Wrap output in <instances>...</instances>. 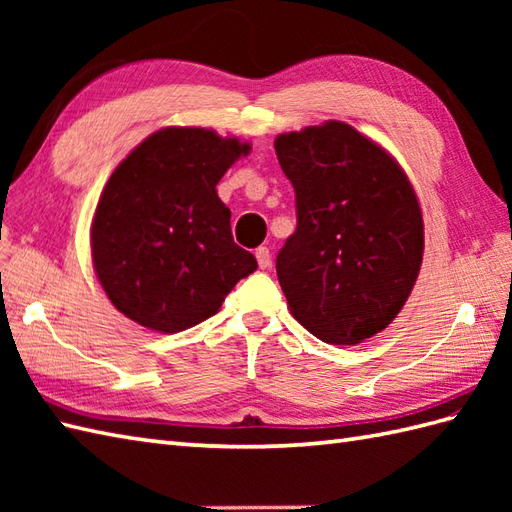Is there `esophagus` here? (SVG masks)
I'll return each instance as SVG.
<instances>
[{
	"mask_svg": "<svg viewBox=\"0 0 512 512\" xmlns=\"http://www.w3.org/2000/svg\"><path fill=\"white\" fill-rule=\"evenodd\" d=\"M255 257H257V264H259V268H262V270H266L270 266V250L266 246H259L255 250Z\"/></svg>",
	"mask_w": 512,
	"mask_h": 512,
	"instance_id": "1",
	"label": "esophagus"
}]
</instances>
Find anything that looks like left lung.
Masks as SVG:
<instances>
[{
	"label": "left lung",
	"instance_id": "obj_1",
	"mask_svg": "<svg viewBox=\"0 0 512 512\" xmlns=\"http://www.w3.org/2000/svg\"><path fill=\"white\" fill-rule=\"evenodd\" d=\"M297 228L277 277L303 328L334 345L385 330L416 284L424 231L405 171L354 127L328 121L275 140Z\"/></svg>",
	"mask_w": 512,
	"mask_h": 512
}]
</instances>
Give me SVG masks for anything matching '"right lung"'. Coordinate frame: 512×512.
I'll return each instance as SVG.
<instances>
[{
  "instance_id": "obj_1",
  "label": "right lung",
  "mask_w": 512,
  "mask_h": 512,
  "mask_svg": "<svg viewBox=\"0 0 512 512\" xmlns=\"http://www.w3.org/2000/svg\"><path fill=\"white\" fill-rule=\"evenodd\" d=\"M250 145L211 129L167 127L107 180L92 224V262L107 297L149 330L180 332L220 310L257 270L231 233L215 184Z\"/></svg>"
}]
</instances>
